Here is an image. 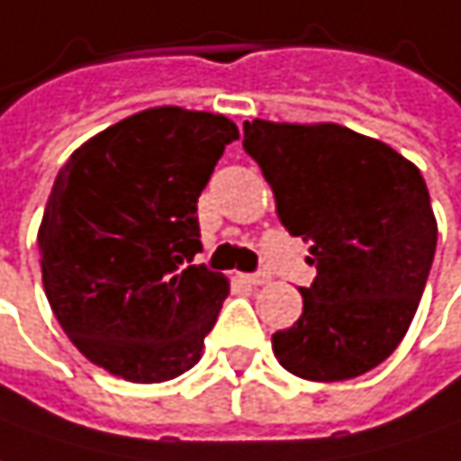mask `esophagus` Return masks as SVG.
<instances>
[{
  "instance_id": "obj_1",
  "label": "esophagus",
  "mask_w": 461,
  "mask_h": 461,
  "mask_svg": "<svg viewBox=\"0 0 461 461\" xmlns=\"http://www.w3.org/2000/svg\"><path fill=\"white\" fill-rule=\"evenodd\" d=\"M248 284H252V286H263V284H268L270 281V273L268 270H258V273H248V276H242Z\"/></svg>"
}]
</instances>
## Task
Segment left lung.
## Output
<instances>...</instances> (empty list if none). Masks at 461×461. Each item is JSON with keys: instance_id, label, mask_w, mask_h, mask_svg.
Listing matches in <instances>:
<instances>
[{"instance_id": "obj_1", "label": "left lung", "mask_w": 461, "mask_h": 461, "mask_svg": "<svg viewBox=\"0 0 461 461\" xmlns=\"http://www.w3.org/2000/svg\"><path fill=\"white\" fill-rule=\"evenodd\" d=\"M245 151L260 165L291 237L310 242L317 268L302 317L273 332L291 374L343 382L379 366L429 281L436 219L420 170L356 131L245 121Z\"/></svg>"}]
</instances>
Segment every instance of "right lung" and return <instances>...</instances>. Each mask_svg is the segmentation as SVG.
<instances>
[{"label": "right lung", "mask_w": 461, "mask_h": 461, "mask_svg": "<svg viewBox=\"0 0 461 461\" xmlns=\"http://www.w3.org/2000/svg\"><path fill=\"white\" fill-rule=\"evenodd\" d=\"M240 136L224 115L151 108L61 167L38 231L50 310L92 364L129 382L201 358L230 284L203 263L198 195Z\"/></svg>", "instance_id": "obj_1"}]
</instances>
